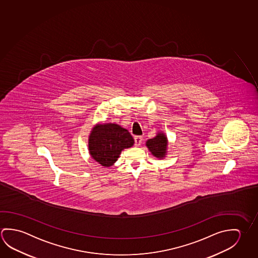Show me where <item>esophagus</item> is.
Here are the masks:
<instances>
[{
    "label": "esophagus",
    "mask_w": 258,
    "mask_h": 258,
    "mask_svg": "<svg viewBox=\"0 0 258 258\" xmlns=\"http://www.w3.org/2000/svg\"><path fill=\"white\" fill-rule=\"evenodd\" d=\"M134 140H135L136 147H140V145L142 143L143 138H142L141 136H136L135 138H134Z\"/></svg>",
    "instance_id": "obj_1"
}]
</instances>
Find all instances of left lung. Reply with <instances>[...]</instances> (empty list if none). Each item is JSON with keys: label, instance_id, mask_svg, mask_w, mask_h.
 Masks as SVG:
<instances>
[{"label": "left lung", "instance_id": "8db88e82", "mask_svg": "<svg viewBox=\"0 0 258 258\" xmlns=\"http://www.w3.org/2000/svg\"><path fill=\"white\" fill-rule=\"evenodd\" d=\"M149 152L158 159H164L167 155L168 140L163 131H158L156 136L146 142Z\"/></svg>", "mask_w": 258, "mask_h": 258}]
</instances>
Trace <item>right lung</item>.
Instances as JSON below:
<instances>
[{
  "label": "right lung",
  "mask_w": 258,
  "mask_h": 258,
  "mask_svg": "<svg viewBox=\"0 0 258 258\" xmlns=\"http://www.w3.org/2000/svg\"><path fill=\"white\" fill-rule=\"evenodd\" d=\"M135 143L127 130L116 123H98L90 131L89 154L103 167H110L118 160L121 151Z\"/></svg>",
  "instance_id": "right-lung-1"
}]
</instances>
